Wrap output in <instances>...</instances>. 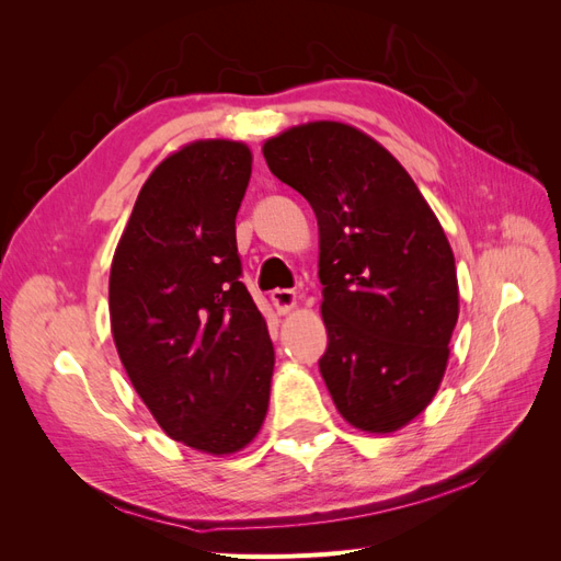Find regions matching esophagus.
Segmentation results:
<instances>
[{
    "label": "esophagus",
    "mask_w": 561,
    "mask_h": 561,
    "mask_svg": "<svg viewBox=\"0 0 561 561\" xmlns=\"http://www.w3.org/2000/svg\"><path fill=\"white\" fill-rule=\"evenodd\" d=\"M271 301H274L276 311L280 316H285V313H290L295 309L297 295H295V290H287V287H276V290L271 293Z\"/></svg>",
    "instance_id": "34e87169"
}]
</instances>
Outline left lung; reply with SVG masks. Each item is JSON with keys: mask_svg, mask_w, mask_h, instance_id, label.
<instances>
[{"mask_svg": "<svg viewBox=\"0 0 561 561\" xmlns=\"http://www.w3.org/2000/svg\"><path fill=\"white\" fill-rule=\"evenodd\" d=\"M311 203L328 348L320 375L351 426L393 433L443 381L458 318L454 252L414 180L358 128L297 126L264 145Z\"/></svg>", "mask_w": 561, "mask_h": 561, "instance_id": "1", "label": "left lung"}]
</instances>
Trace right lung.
Here are the masks:
<instances>
[{
	"instance_id": "obj_1",
	"label": "right lung",
	"mask_w": 561,
	"mask_h": 561,
	"mask_svg": "<svg viewBox=\"0 0 561 561\" xmlns=\"http://www.w3.org/2000/svg\"><path fill=\"white\" fill-rule=\"evenodd\" d=\"M250 149L182 147L149 175L110 274V318L126 375L178 443L233 454L260 433L274 344L241 283L236 213Z\"/></svg>"
}]
</instances>
